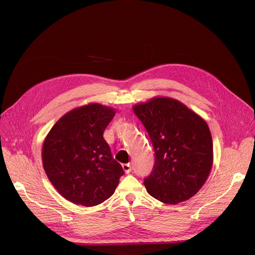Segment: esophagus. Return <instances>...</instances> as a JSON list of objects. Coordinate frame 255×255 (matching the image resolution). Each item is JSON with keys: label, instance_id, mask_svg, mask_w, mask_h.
Masks as SVG:
<instances>
[{"label": "esophagus", "instance_id": "1", "mask_svg": "<svg viewBox=\"0 0 255 255\" xmlns=\"http://www.w3.org/2000/svg\"><path fill=\"white\" fill-rule=\"evenodd\" d=\"M123 169L125 170V172L127 174H128L130 171H131V166L129 164H124L123 165Z\"/></svg>", "mask_w": 255, "mask_h": 255}]
</instances>
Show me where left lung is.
<instances>
[{"mask_svg":"<svg viewBox=\"0 0 255 255\" xmlns=\"http://www.w3.org/2000/svg\"><path fill=\"white\" fill-rule=\"evenodd\" d=\"M132 111L151 140L155 161L144 179L149 195L168 204L186 201L201 189L213 166V140L208 124L171 98L156 96Z\"/></svg>","mask_w":255,"mask_h":255,"instance_id":"8db88e82","label":"left lung"}]
</instances>
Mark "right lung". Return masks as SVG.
<instances>
[{"label":"right lung","instance_id":"1","mask_svg":"<svg viewBox=\"0 0 255 255\" xmlns=\"http://www.w3.org/2000/svg\"><path fill=\"white\" fill-rule=\"evenodd\" d=\"M115 113L113 108L98 103L72 109L46 135L43 169L66 200L94 207L114 194L125 172L103 135Z\"/></svg>","mask_w":255,"mask_h":255}]
</instances>
